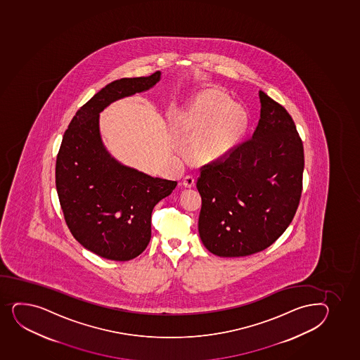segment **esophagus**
I'll return each mask as SVG.
<instances>
[{"instance_id":"esophagus-1","label":"esophagus","mask_w":360,"mask_h":360,"mask_svg":"<svg viewBox=\"0 0 360 360\" xmlns=\"http://www.w3.org/2000/svg\"><path fill=\"white\" fill-rule=\"evenodd\" d=\"M182 186H186V188H193V186H195V178L191 174H188V176L183 178Z\"/></svg>"}]
</instances>
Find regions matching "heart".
I'll return each mask as SVG.
<instances>
[{
  "mask_svg": "<svg viewBox=\"0 0 360 360\" xmlns=\"http://www.w3.org/2000/svg\"><path fill=\"white\" fill-rule=\"evenodd\" d=\"M246 115L229 97L214 90L202 93L178 117L179 136L190 141V155L200 162H213L232 151L246 128Z\"/></svg>",
  "mask_w": 360,
  "mask_h": 360,
  "instance_id": "heart-1",
  "label": "heart"
}]
</instances>
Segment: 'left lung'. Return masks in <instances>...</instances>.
I'll return each mask as SVG.
<instances>
[{
  "mask_svg": "<svg viewBox=\"0 0 360 360\" xmlns=\"http://www.w3.org/2000/svg\"><path fill=\"white\" fill-rule=\"evenodd\" d=\"M253 136L201 167L198 233L219 257L269 248L294 219L302 193L303 143L290 114L260 90Z\"/></svg>",
  "mask_w": 360,
  "mask_h": 360,
  "instance_id": "left-lung-1",
  "label": "left lung"
}]
</instances>
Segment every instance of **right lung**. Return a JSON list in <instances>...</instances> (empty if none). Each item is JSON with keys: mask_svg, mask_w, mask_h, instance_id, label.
I'll list each match as a JSON object with an SVG mask.
<instances>
[{"mask_svg": "<svg viewBox=\"0 0 360 360\" xmlns=\"http://www.w3.org/2000/svg\"><path fill=\"white\" fill-rule=\"evenodd\" d=\"M148 77L121 78L105 85L78 109L63 136L56 162V186L70 232L102 258L127 262L151 240V214L176 181L151 177L109 155L98 127L100 112L114 101L152 88Z\"/></svg>", "mask_w": 360, "mask_h": 360, "instance_id": "1", "label": "right lung"}]
</instances>
